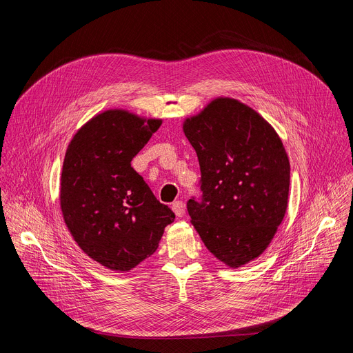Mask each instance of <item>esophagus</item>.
Returning <instances> with one entry per match:
<instances>
[{"mask_svg":"<svg viewBox=\"0 0 353 353\" xmlns=\"http://www.w3.org/2000/svg\"><path fill=\"white\" fill-rule=\"evenodd\" d=\"M172 210L176 214V216L181 218L184 215V204H183V201H174V203L172 204Z\"/></svg>","mask_w":353,"mask_h":353,"instance_id":"obj_1","label":"esophagus"}]
</instances>
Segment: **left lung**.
<instances>
[{
	"instance_id": "1",
	"label": "left lung",
	"mask_w": 353,
	"mask_h": 353,
	"mask_svg": "<svg viewBox=\"0 0 353 353\" xmlns=\"http://www.w3.org/2000/svg\"><path fill=\"white\" fill-rule=\"evenodd\" d=\"M203 191L187 211L207 248L232 268L257 259L281 225L290 166L275 130L236 99L218 97L183 124Z\"/></svg>"
}]
</instances>
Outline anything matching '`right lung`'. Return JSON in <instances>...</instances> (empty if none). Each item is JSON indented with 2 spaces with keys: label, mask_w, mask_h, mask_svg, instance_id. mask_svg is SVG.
Returning <instances> with one entry per match:
<instances>
[{
  "label": "right lung",
  "mask_w": 353,
  "mask_h": 353,
  "mask_svg": "<svg viewBox=\"0 0 353 353\" xmlns=\"http://www.w3.org/2000/svg\"><path fill=\"white\" fill-rule=\"evenodd\" d=\"M161 124L106 110L81 127L67 148L60 183L64 222L83 253L109 270L130 271L154 254L176 218L131 168Z\"/></svg>",
  "instance_id": "1"
}]
</instances>
